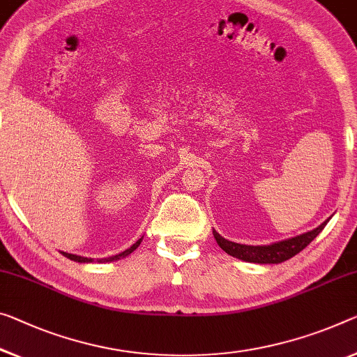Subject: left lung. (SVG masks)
Segmentation results:
<instances>
[{
  "instance_id": "obj_1",
  "label": "left lung",
  "mask_w": 357,
  "mask_h": 357,
  "mask_svg": "<svg viewBox=\"0 0 357 357\" xmlns=\"http://www.w3.org/2000/svg\"><path fill=\"white\" fill-rule=\"evenodd\" d=\"M331 220V217L327 218L324 223H321L319 227L311 229V231H306L303 234L294 236V238L278 241V243L268 244V245H248V244H238L233 243V241L225 239L223 236L218 234L215 229H213V238H215L217 244L227 252L228 255L234 257V259H239L243 261L249 263H259V265H278V263H282L289 259H292L294 255H297L298 252L303 250L306 245H308L312 239L319 234L327 222Z\"/></svg>"
}]
</instances>
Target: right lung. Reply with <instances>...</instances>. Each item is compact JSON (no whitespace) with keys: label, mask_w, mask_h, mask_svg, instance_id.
I'll return each instance as SVG.
<instances>
[{"label":"right lung","mask_w":357,"mask_h":357,"mask_svg":"<svg viewBox=\"0 0 357 357\" xmlns=\"http://www.w3.org/2000/svg\"><path fill=\"white\" fill-rule=\"evenodd\" d=\"M142 239H144V236H142V238H140L139 241H137L135 244L130 245L129 249H126L124 252H121V254H116V255L107 257V259H97V260H94V259H87V257H81V255L68 254V252H60V254H62L63 257H67V259L73 260V261H78V263H94V261H97V263H109V261H114V260H121V259H126V257H128L129 254H132V252H134V250H135V249L139 248V245H140Z\"/></svg>","instance_id":"right-lung-1"}]
</instances>
